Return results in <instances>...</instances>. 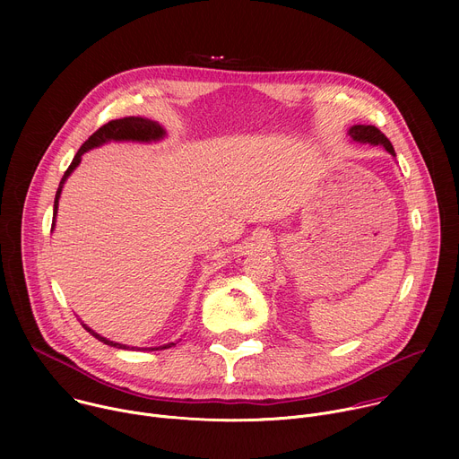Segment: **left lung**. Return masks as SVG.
<instances>
[{"label": "left lung", "mask_w": 459, "mask_h": 459, "mask_svg": "<svg viewBox=\"0 0 459 459\" xmlns=\"http://www.w3.org/2000/svg\"><path fill=\"white\" fill-rule=\"evenodd\" d=\"M349 136L354 142H359V143L381 145L388 154H392V156L396 158L394 147H392V143L386 140V136L381 133L379 128H376L374 125H354V126L349 128Z\"/></svg>", "instance_id": "left-lung-1"}]
</instances>
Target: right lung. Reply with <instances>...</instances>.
Instances as JSON below:
<instances>
[{"mask_svg":"<svg viewBox=\"0 0 459 459\" xmlns=\"http://www.w3.org/2000/svg\"><path fill=\"white\" fill-rule=\"evenodd\" d=\"M165 138V128L158 123V121H152V119H147V117H136V116H128V117H121V119H112L108 123H105L103 126H100L96 133L80 147V151L76 152L73 163L69 165V169L65 170L61 181H59V186H57V192H56V200H54V216H52V230H54V225H56V214H57V204H59V195H61V188L65 185V181H67V178L73 174V170L80 165L82 161V156L91 151V149H96L103 143H108V142H143V143H151V142H160ZM83 329L92 334L96 340L103 342L105 345H110V347H116V349H126V351H136L138 347H128V345H121V343H116V342H110L103 336H100L98 333H94L91 326H87L85 323ZM174 343H167V345H161V347H151V349H143V351H163V349H170ZM140 351V349H138Z\"/></svg>","mask_w":459,"mask_h":459,"instance_id":"obj_1","label":"right lung"}]
</instances>
